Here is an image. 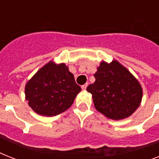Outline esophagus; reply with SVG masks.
<instances>
[{
    "label": "esophagus",
    "mask_w": 159,
    "mask_h": 159,
    "mask_svg": "<svg viewBox=\"0 0 159 159\" xmlns=\"http://www.w3.org/2000/svg\"><path fill=\"white\" fill-rule=\"evenodd\" d=\"M87 84L82 85V90H86V89H87Z\"/></svg>",
    "instance_id": "1"
}]
</instances>
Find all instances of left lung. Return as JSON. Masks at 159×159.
<instances>
[{
	"label": "left lung",
	"mask_w": 159,
	"mask_h": 159,
	"mask_svg": "<svg viewBox=\"0 0 159 159\" xmlns=\"http://www.w3.org/2000/svg\"><path fill=\"white\" fill-rule=\"evenodd\" d=\"M96 81L87 91L95 108L114 120L128 118L140 106L143 89L135 77L117 60L102 61L94 74Z\"/></svg>",
	"instance_id": "obj_1"
}]
</instances>
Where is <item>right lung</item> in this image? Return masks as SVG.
Here are the masks:
<instances>
[{"instance_id": "obj_1", "label": "right lung", "mask_w": 159, "mask_h": 159, "mask_svg": "<svg viewBox=\"0 0 159 159\" xmlns=\"http://www.w3.org/2000/svg\"><path fill=\"white\" fill-rule=\"evenodd\" d=\"M81 91L67 66L53 61L39 69L25 88L29 106L43 116H54L67 111Z\"/></svg>"}]
</instances>
